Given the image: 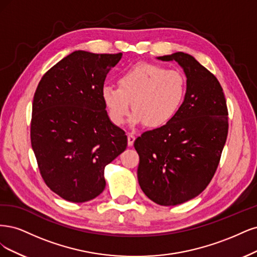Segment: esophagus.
<instances>
[{
    "label": "esophagus",
    "instance_id": "1",
    "mask_svg": "<svg viewBox=\"0 0 257 257\" xmlns=\"http://www.w3.org/2000/svg\"><path fill=\"white\" fill-rule=\"evenodd\" d=\"M136 141V137L134 135H128V146H132Z\"/></svg>",
    "mask_w": 257,
    "mask_h": 257
}]
</instances>
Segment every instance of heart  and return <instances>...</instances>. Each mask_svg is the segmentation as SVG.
Returning a JSON list of instances; mask_svg holds the SVG:
<instances>
[{"label":"heart","mask_w":257,"mask_h":257,"mask_svg":"<svg viewBox=\"0 0 257 257\" xmlns=\"http://www.w3.org/2000/svg\"><path fill=\"white\" fill-rule=\"evenodd\" d=\"M118 87L106 84L101 99L110 120L116 126L125 122L132 110L131 125L145 123L159 128L173 119L183 104L187 81L184 73L152 63H139L123 71Z\"/></svg>","instance_id":"b5f03b06"}]
</instances>
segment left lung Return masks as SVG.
Wrapping results in <instances>:
<instances>
[{
  "instance_id": "8db88e82",
  "label": "left lung",
  "mask_w": 257,
  "mask_h": 257,
  "mask_svg": "<svg viewBox=\"0 0 257 257\" xmlns=\"http://www.w3.org/2000/svg\"><path fill=\"white\" fill-rule=\"evenodd\" d=\"M157 59L180 65L187 92L171 121L135 141L140 156L138 180L153 202L175 206L192 200L209 185L226 142L228 112L218 79L192 55L176 52Z\"/></svg>"
}]
</instances>
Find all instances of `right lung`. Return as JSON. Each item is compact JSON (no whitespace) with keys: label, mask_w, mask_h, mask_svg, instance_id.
<instances>
[{"label":"right lung","mask_w":257,"mask_h":257,"mask_svg":"<svg viewBox=\"0 0 257 257\" xmlns=\"http://www.w3.org/2000/svg\"><path fill=\"white\" fill-rule=\"evenodd\" d=\"M121 53L78 50L41 78L33 99L31 143L40 175L66 201L93 200L105 187L104 168L127 147L101 99L106 74Z\"/></svg>","instance_id":"obj_1"}]
</instances>
